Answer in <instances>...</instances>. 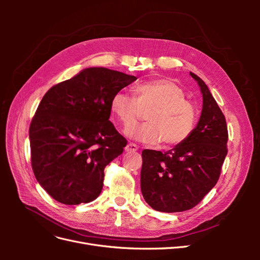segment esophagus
Segmentation results:
<instances>
[{
    "mask_svg": "<svg viewBox=\"0 0 260 260\" xmlns=\"http://www.w3.org/2000/svg\"><path fill=\"white\" fill-rule=\"evenodd\" d=\"M138 149H139V147H138V145L135 144V143H128L127 146L124 147V151H125V152H129V153H131V152H137Z\"/></svg>",
    "mask_w": 260,
    "mask_h": 260,
    "instance_id": "1",
    "label": "esophagus"
}]
</instances>
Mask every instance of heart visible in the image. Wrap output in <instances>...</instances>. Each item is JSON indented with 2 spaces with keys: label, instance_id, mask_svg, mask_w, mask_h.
I'll return each instance as SVG.
<instances>
[{
  "label": "heart",
  "instance_id": "heart-1",
  "mask_svg": "<svg viewBox=\"0 0 260 260\" xmlns=\"http://www.w3.org/2000/svg\"><path fill=\"white\" fill-rule=\"evenodd\" d=\"M133 98L122 91L116 92L111 101V111L124 125V135L144 143H158L165 147L176 146L192 135L199 112L186 94L175 81L159 78L139 83L132 89ZM147 111V122L134 123L141 111Z\"/></svg>",
  "mask_w": 260,
  "mask_h": 260
}]
</instances>
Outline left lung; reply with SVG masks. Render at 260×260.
Here are the masks:
<instances>
[{"label":"left lung","instance_id":"8db88e82","mask_svg":"<svg viewBox=\"0 0 260 260\" xmlns=\"http://www.w3.org/2000/svg\"><path fill=\"white\" fill-rule=\"evenodd\" d=\"M190 75L203 94L201 117L192 135L165 153L142 152L141 191L157 211L179 212L198 205L216 185L228 153L224 115L205 82Z\"/></svg>","mask_w":260,"mask_h":260}]
</instances>
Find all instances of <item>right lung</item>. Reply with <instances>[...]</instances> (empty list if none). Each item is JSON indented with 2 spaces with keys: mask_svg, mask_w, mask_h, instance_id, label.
Here are the masks:
<instances>
[{
  "mask_svg": "<svg viewBox=\"0 0 260 260\" xmlns=\"http://www.w3.org/2000/svg\"><path fill=\"white\" fill-rule=\"evenodd\" d=\"M137 80L104 67L85 68L45 93L29 128L36 179L65 205L95 200L104 169L127 140L109 121L116 92Z\"/></svg>",
  "mask_w": 260,
  "mask_h": 260,
  "instance_id": "add662e5",
  "label": "right lung"
}]
</instances>
